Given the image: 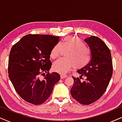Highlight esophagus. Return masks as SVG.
Masks as SVG:
<instances>
[{
    "label": "esophagus",
    "instance_id": "34e87169",
    "mask_svg": "<svg viewBox=\"0 0 122 122\" xmlns=\"http://www.w3.org/2000/svg\"><path fill=\"white\" fill-rule=\"evenodd\" d=\"M60 76H61V79H64V78H65L67 77V75H64V74H61L60 75Z\"/></svg>",
    "mask_w": 122,
    "mask_h": 122
}]
</instances>
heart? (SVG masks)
Segmentation results:
<instances>
[{
    "instance_id": "heart-1",
    "label": "heart",
    "mask_w": 122,
    "mask_h": 122,
    "mask_svg": "<svg viewBox=\"0 0 122 122\" xmlns=\"http://www.w3.org/2000/svg\"><path fill=\"white\" fill-rule=\"evenodd\" d=\"M62 49L67 50L65 53L66 57L60 58L53 62V69L55 71L65 73L71 67L80 69L85 67L90 62V50L79 37L68 36L60 43H56L50 52L51 57H57Z\"/></svg>"
}]
</instances>
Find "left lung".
Listing matches in <instances>:
<instances>
[{
	"mask_svg": "<svg viewBox=\"0 0 122 122\" xmlns=\"http://www.w3.org/2000/svg\"><path fill=\"white\" fill-rule=\"evenodd\" d=\"M85 42L91 51L90 62L77 71L80 78L72 77L74 85L70 92L76 101L89 105L101 98L106 91L113 74V64L110 50L101 39L92 36L86 38ZM82 76L87 77L84 82L80 80Z\"/></svg>",
	"mask_w": 122,
	"mask_h": 122,
	"instance_id": "left-lung-1",
	"label": "left lung"
}]
</instances>
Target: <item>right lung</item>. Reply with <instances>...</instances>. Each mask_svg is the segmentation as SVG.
Segmentation results:
<instances>
[{
    "label": "right lung",
    "mask_w": 122,
    "mask_h": 122,
    "mask_svg": "<svg viewBox=\"0 0 122 122\" xmlns=\"http://www.w3.org/2000/svg\"><path fill=\"white\" fill-rule=\"evenodd\" d=\"M59 36L28 35L11 48L8 61L9 77L18 95L28 103H44L60 79L57 72L49 73L52 63L50 52ZM48 74L43 79L40 75Z\"/></svg>",
    "instance_id": "add662e5"
}]
</instances>
